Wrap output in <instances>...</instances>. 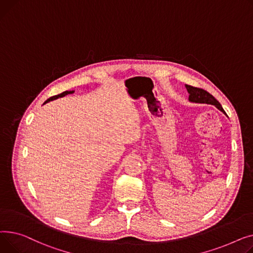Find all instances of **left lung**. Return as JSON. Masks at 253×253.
Returning <instances> with one entry per match:
<instances>
[{
    "mask_svg": "<svg viewBox=\"0 0 253 253\" xmlns=\"http://www.w3.org/2000/svg\"><path fill=\"white\" fill-rule=\"evenodd\" d=\"M187 91L189 93V101L192 103H199V104H211V105H214L217 109H219L221 112H224L219 102L209 92H206L202 88L192 86L189 84H185Z\"/></svg>",
    "mask_w": 253,
    "mask_h": 253,
    "instance_id": "left-lung-1",
    "label": "left lung"
}]
</instances>
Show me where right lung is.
<instances>
[{"label": "right lung", "mask_w": 253, "mask_h": 253, "mask_svg": "<svg viewBox=\"0 0 253 253\" xmlns=\"http://www.w3.org/2000/svg\"><path fill=\"white\" fill-rule=\"evenodd\" d=\"M74 93V91H65V92H63V93H61V94H59V95H56V96H53V97H51V98H49L46 102H44L43 104H46V103H49L50 101H53V100H56V99H58V98H62V97H64V96H66V95H69V94H73ZM42 104V105H43Z\"/></svg>", "instance_id": "obj_1"}]
</instances>
